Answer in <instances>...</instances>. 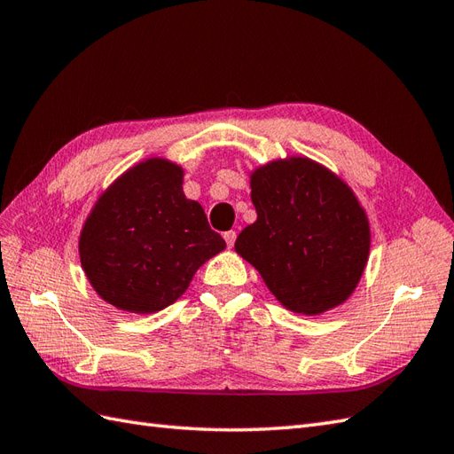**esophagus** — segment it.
<instances>
[{"label":"esophagus","instance_id":"1","mask_svg":"<svg viewBox=\"0 0 454 454\" xmlns=\"http://www.w3.org/2000/svg\"><path fill=\"white\" fill-rule=\"evenodd\" d=\"M236 231L234 230H228V231H224V239H226V243H228V247H234V243H236Z\"/></svg>","mask_w":454,"mask_h":454}]
</instances>
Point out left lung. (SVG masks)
Instances as JSON below:
<instances>
[{"instance_id": "1", "label": "left lung", "mask_w": 454, "mask_h": 454, "mask_svg": "<svg viewBox=\"0 0 454 454\" xmlns=\"http://www.w3.org/2000/svg\"><path fill=\"white\" fill-rule=\"evenodd\" d=\"M257 220L236 251L280 303L315 317L355 292L370 253V226L351 188L307 157L272 160L251 174Z\"/></svg>"}]
</instances>
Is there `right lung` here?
<instances>
[{
	"mask_svg": "<svg viewBox=\"0 0 454 454\" xmlns=\"http://www.w3.org/2000/svg\"><path fill=\"white\" fill-rule=\"evenodd\" d=\"M182 178L174 162L147 159L114 180L86 218L80 262L113 307L151 315L172 305L226 247L203 207L184 195Z\"/></svg>",
	"mask_w": 454,
	"mask_h": 454,
	"instance_id": "add662e5",
	"label": "right lung"
}]
</instances>
